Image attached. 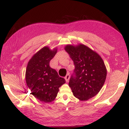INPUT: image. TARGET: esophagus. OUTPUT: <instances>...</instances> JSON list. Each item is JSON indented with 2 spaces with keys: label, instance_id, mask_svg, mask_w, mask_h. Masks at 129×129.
<instances>
[{
  "label": "esophagus",
  "instance_id": "esophagus-1",
  "mask_svg": "<svg viewBox=\"0 0 129 129\" xmlns=\"http://www.w3.org/2000/svg\"><path fill=\"white\" fill-rule=\"evenodd\" d=\"M65 80H66L67 83H68V82H69V79H70V75H69V73H68V74L66 75V76H65Z\"/></svg>",
  "mask_w": 129,
  "mask_h": 129
}]
</instances>
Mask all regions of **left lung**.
Wrapping results in <instances>:
<instances>
[{"instance_id": "8db88e82", "label": "left lung", "mask_w": 129, "mask_h": 129, "mask_svg": "<svg viewBox=\"0 0 129 129\" xmlns=\"http://www.w3.org/2000/svg\"><path fill=\"white\" fill-rule=\"evenodd\" d=\"M65 50L75 65L69 85L74 96L87 100L100 91L105 83L107 70L101 56L83 44L67 45Z\"/></svg>"}]
</instances>
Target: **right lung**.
I'll return each mask as SVG.
<instances>
[{
	"label": "right lung",
	"instance_id": "1",
	"mask_svg": "<svg viewBox=\"0 0 129 129\" xmlns=\"http://www.w3.org/2000/svg\"><path fill=\"white\" fill-rule=\"evenodd\" d=\"M57 52L45 46L34 54L27 65L26 83L34 96L40 101L50 103L56 97L59 88L65 83L56 71L49 65Z\"/></svg>",
	"mask_w": 129,
	"mask_h": 129
}]
</instances>
